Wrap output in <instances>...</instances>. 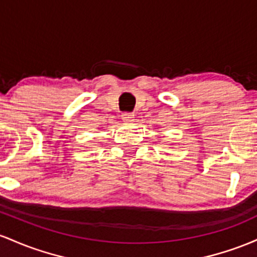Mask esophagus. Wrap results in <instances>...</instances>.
<instances>
[{
  "label": "esophagus",
  "mask_w": 257,
  "mask_h": 257,
  "mask_svg": "<svg viewBox=\"0 0 257 257\" xmlns=\"http://www.w3.org/2000/svg\"><path fill=\"white\" fill-rule=\"evenodd\" d=\"M121 119L125 121V122H131V121H134L135 119V115L131 113H123L121 115Z\"/></svg>",
  "instance_id": "esophagus-1"
}]
</instances>
